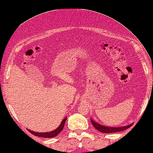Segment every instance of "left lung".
<instances>
[{
	"label": "left lung",
	"instance_id": "1",
	"mask_svg": "<svg viewBox=\"0 0 153 153\" xmlns=\"http://www.w3.org/2000/svg\"><path fill=\"white\" fill-rule=\"evenodd\" d=\"M91 122L93 126H94L97 130L102 132V133H114V132H118L120 131L125 130V129H128L132 126V124H129L128 126H123V127H118V128H112V127H108L105 126L100 125L99 123L94 121L92 119H91Z\"/></svg>",
	"mask_w": 153,
	"mask_h": 153
}]
</instances>
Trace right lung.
<instances>
[{"instance_id": "right-lung-1", "label": "right lung", "mask_w": 153, "mask_h": 153, "mask_svg": "<svg viewBox=\"0 0 153 153\" xmlns=\"http://www.w3.org/2000/svg\"><path fill=\"white\" fill-rule=\"evenodd\" d=\"M67 118H65L62 122H61L60 125L58 127V128L54 129V131H52L50 132H46V133H41V132H35L30 130V129H27V130L30 131L31 134L35 136H38V137H45V138H51V137H56L58 134H60L61 131H62V129L64 127L65 122H66Z\"/></svg>"}]
</instances>
